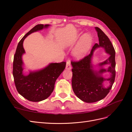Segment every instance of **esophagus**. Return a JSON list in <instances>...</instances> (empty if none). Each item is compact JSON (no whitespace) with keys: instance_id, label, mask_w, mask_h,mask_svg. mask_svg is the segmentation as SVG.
I'll return each mask as SVG.
<instances>
[{"instance_id":"esophagus-1","label":"esophagus","mask_w":132,"mask_h":132,"mask_svg":"<svg viewBox=\"0 0 132 132\" xmlns=\"http://www.w3.org/2000/svg\"><path fill=\"white\" fill-rule=\"evenodd\" d=\"M71 69V63L69 60H68L66 64V69L67 70H70Z\"/></svg>"}]
</instances>
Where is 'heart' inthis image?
<instances>
[{
  "mask_svg": "<svg viewBox=\"0 0 132 132\" xmlns=\"http://www.w3.org/2000/svg\"><path fill=\"white\" fill-rule=\"evenodd\" d=\"M93 43V38L89 34H84L80 38L73 51V55L77 59H80L87 53Z\"/></svg>",
  "mask_w": 132,
  "mask_h": 132,
  "instance_id": "b5f03b06",
  "label": "heart"
}]
</instances>
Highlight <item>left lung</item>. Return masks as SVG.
Here are the masks:
<instances>
[{"mask_svg": "<svg viewBox=\"0 0 132 132\" xmlns=\"http://www.w3.org/2000/svg\"><path fill=\"white\" fill-rule=\"evenodd\" d=\"M97 32L99 43H95L90 54L79 62L71 61L73 67V77L71 85L74 93L77 96L84 102H95L105 98L109 93L112 86L116 76L115 50L114 47L105 34L97 27H95ZM100 47L104 48L110 57L106 61L99 64L101 69L98 71L94 69L91 63L93 52ZM109 64L107 69H103L102 66ZM106 72L111 73L109 78H103L102 74ZM109 81L110 86L104 87L103 81Z\"/></svg>", "mask_w": 132, "mask_h": 132, "instance_id": "8db88e82", "label": "left lung"}]
</instances>
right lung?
<instances>
[{"mask_svg": "<svg viewBox=\"0 0 132 132\" xmlns=\"http://www.w3.org/2000/svg\"><path fill=\"white\" fill-rule=\"evenodd\" d=\"M50 26L38 24L33 27L19 42L14 55L13 74L16 88L20 94L30 101L39 102L48 97L54 90L55 81L65 68L64 62L50 63L41 70L30 71L27 75L23 73L22 56L25 53L23 47V41L31 34Z\"/></svg>", "mask_w": 132, "mask_h": 132, "instance_id": "add662e5", "label": "right lung"}]
</instances>
